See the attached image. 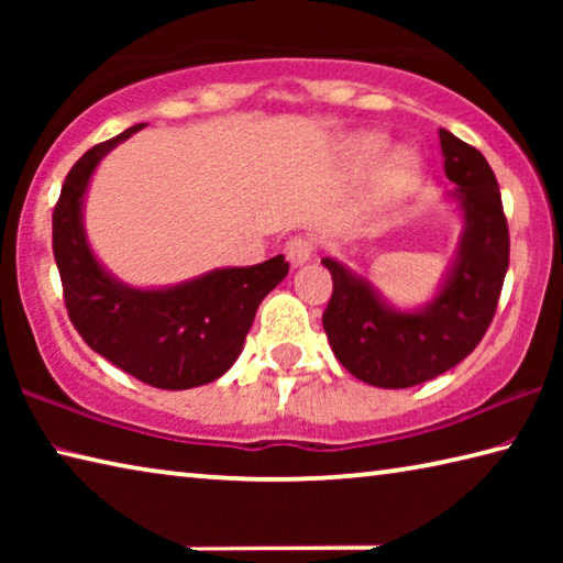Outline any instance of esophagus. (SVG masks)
<instances>
[{"label": "esophagus", "instance_id": "obj_1", "mask_svg": "<svg viewBox=\"0 0 563 563\" xmlns=\"http://www.w3.org/2000/svg\"><path fill=\"white\" fill-rule=\"evenodd\" d=\"M312 251H316V241H312L310 235H295L288 243H285V255H288L292 268L308 263L312 258Z\"/></svg>", "mask_w": 563, "mask_h": 563}]
</instances>
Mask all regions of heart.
<instances>
[{"mask_svg":"<svg viewBox=\"0 0 563 563\" xmlns=\"http://www.w3.org/2000/svg\"><path fill=\"white\" fill-rule=\"evenodd\" d=\"M387 146V141L379 133H362V136L352 139L350 144V158L355 166H369L379 158ZM419 156L409 148H397L387 156V161L377 174V190L375 198L379 203H389L405 194V190L415 184L419 174Z\"/></svg>","mask_w":563,"mask_h":563,"instance_id":"b5f03b06","label":"heart"}]
</instances>
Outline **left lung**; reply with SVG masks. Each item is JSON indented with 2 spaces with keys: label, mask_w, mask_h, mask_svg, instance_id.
<instances>
[{
  "label": "left lung",
  "mask_w": 563,
  "mask_h": 563,
  "mask_svg": "<svg viewBox=\"0 0 563 563\" xmlns=\"http://www.w3.org/2000/svg\"><path fill=\"white\" fill-rule=\"evenodd\" d=\"M440 144L464 233L430 305L415 312L389 308L367 280L322 258L332 275V298L322 312L330 347L350 375L375 387L422 385L470 355L492 325L509 268V225L492 166L450 131L440 129Z\"/></svg>",
  "instance_id": "8db88e82"
}]
</instances>
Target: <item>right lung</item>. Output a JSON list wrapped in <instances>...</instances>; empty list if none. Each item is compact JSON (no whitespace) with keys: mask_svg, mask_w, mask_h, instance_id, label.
Listing matches in <instances>:
<instances>
[{"mask_svg":"<svg viewBox=\"0 0 563 563\" xmlns=\"http://www.w3.org/2000/svg\"><path fill=\"white\" fill-rule=\"evenodd\" d=\"M144 123L89 148L71 166L52 216L64 305L84 342L123 373L158 389H188L221 377L243 350L255 310L288 275L283 255L221 268L164 290L119 283L93 258L81 223L84 194L99 161Z\"/></svg>","mask_w":563,"mask_h":563,"instance_id":"obj_1","label":"right lung"}]
</instances>
